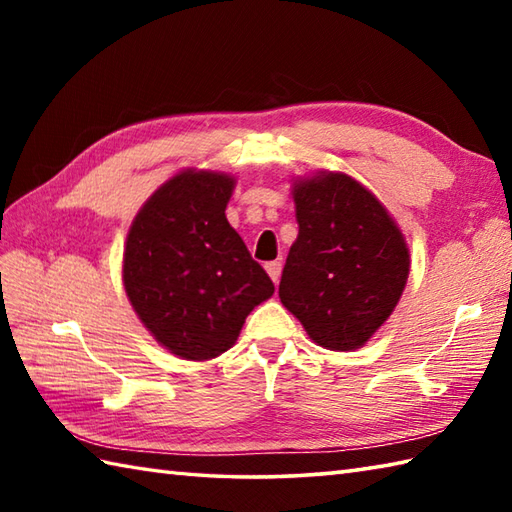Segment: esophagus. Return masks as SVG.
Listing matches in <instances>:
<instances>
[{"instance_id": "obj_1", "label": "esophagus", "mask_w": 512, "mask_h": 512, "mask_svg": "<svg viewBox=\"0 0 512 512\" xmlns=\"http://www.w3.org/2000/svg\"><path fill=\"white\" fill-rule=\"evenodd\" d=\"M266 273L270 275V279L279 284V277H281V262H268L266 264Z\"/></svg>"}]
</instances>
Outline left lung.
<instances>
[{"instance_id":"8db88e82","label":"left lung","mask_w":512,"mask_h":512,"mask_svg":"<svg viewBox=\"0 0 512 512\" xmlns=\"http://www.w3.org/2000/svg\"><path fill=\"white\" fill-rule=\"evenodd\" d=\"M299 235L279 299L310 339L332 352L363 347L396 310L409 246L376 195L343 171L292 182Z\"/></svg>"}]
</instances>
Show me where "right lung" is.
<instances>
[{
    "instance_id": "obj_1",
    "label": "right lung",
    "mask_w": 512,
    "mask_h": 512,
    "mask_svg": "<svg viewBox=\"0 0 512 512\" xmlns=\"http://www.w3.org/2000/svg\"><path fill=\"white\" fill-rule=\"evenodd\" d=\"M235 182L224 171L182 169L149 195L127 233V299L149 334L184 361L231 350L248 314L275 292L226 220Z\"/></svg>"
}]
</instances>
